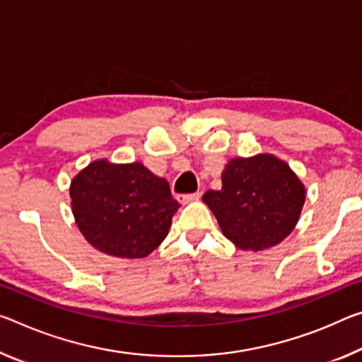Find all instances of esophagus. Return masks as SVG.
I'll return each instance as SVG.
<instances>
[{"label": "esophagus", "instance_id": "34e87169", "mask_svg": "<svg viewBox=\"0 0 362 362\" xmlns=\"http://www.w3.org/2000/svg\"><path fill=\"white\" fill-rule=\"evenodd\" d=\"M202 198V192H197V193H188V194H179L177 199H179V203L182 204H187L190 202H197V199Z\"/></svg>", "mask_w": 362, "mask_h": 362}]
</instances>
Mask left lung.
I'll use <instances>...</instances> for the list:
<instances>
[{"mask_svg":"<svg viewBox=\"0 0 362 362\" xmlns=\"http://www.w3.org/2000/svg\"><path fill=\"white\" fill-rule=\"evenodd\" d=\"M305 198V185L290 165L266 153L230 159L221 190L203 194L222 233L245 251L267 250L288 237Z\"/></svg>","mask_w":362,"mask_h":362,"instance_id":"left-lung-1","label":"left lung"}]
</instances>
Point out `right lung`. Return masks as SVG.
I'll return each mask as SVG.
<instances>
[{
    "mask_svg": "<svg viewBox=\"0 0 362 362\" xmlns=\"http://www.w3.org/2000/svg\"><path fill=\"white\" fill-rule=\"evenodd\" d=\"M72 214L85 240L114 257H145L168 237L179 203L141 163L98 159L71 182Z\"/></svg>",
    "mask_w": 362,
    "mask_h": 362,
    "instance_id": "right-lung-1",
    "label": "right lung"
}]
</instances>
